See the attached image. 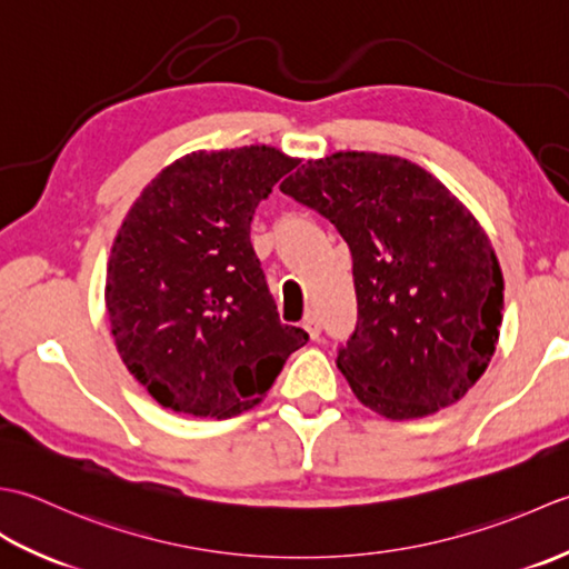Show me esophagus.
Here are the masks:
<instances>
[{"label": "esophagus", "mask_w": 569, "mask_h": 569, "mask_svg": "<svg viewBox=\"0 0 569 569\" xmlns=\"http://www.w3.org/2000/svg\"><path fill=\"white\" fill-rule=\"evenodd\" d=\"M301 327L307 329V333L311 336V339H319V333H321V319H319L317 315H307V317H305V323H301Z\"/></svg>", "instance_id": "esophagus-1"}]
</instances>
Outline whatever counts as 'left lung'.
I'll use <instances>...</instances> for the list:
<instances>
[{
  "mask_svg": "<svg viewBox=\"0 0 569 569\" xmlns=\"http://www.w3.org/2000/svg\"><path fill=\"white\" fill-rule=\"evenodd\" d=\"M280 191L351 250L358 321L336 363L356 398L412 420L467 396L503 319V274L477 218L432 173L388 154L309 161Z\"/></svg>",
  "mask_w": 569,
  "mask_h": 569,
  "instance_id": "8db88e82",
  "label": "left lung"
}]
</instances>
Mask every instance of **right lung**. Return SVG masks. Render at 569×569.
Instances as JSON below:
<instances>
[{"label": "right lung", "instance_id": "1", "mask_svg": "<svg viewBox=\"0 0 569 569\" xmlns=\"http://www.w3.org/2000/svg\"><path fill=\"white\" fill-rule=\"evenodd\" d=\"M295 167L264 144L193 152L127 213L110 252L108 317L127 370L161 408L240 415L309 341L280 321L250 242L254 208Z\"/></svg>", "mask_w": 569, "mask_h": 569}]
</instances>
